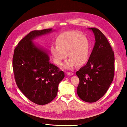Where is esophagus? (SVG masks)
<instances>
[{"instance_id": "obj_1", "label": "esophagus", "mask_w": 127, "mask_h": 127, "mask_svg": "<svg viewBox=\"0 0 127 127\" xmlns=\"http://www.w3.org/2000/svg\"><path fill=\"white\" fill-rule=\"evenodd\" d=\"M67 74L69 76H71L74 74H73V72H67Z\"/></svg>"}]
</instances>
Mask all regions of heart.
Masks as SVG:
<instances>
[{"instance_id":"heart-1","label":"heart","mask_w":127,"mask_h":127,"mask_svg":"<svg viewBox=\"0 0 127 127\" xmlns=\"http://www.w3.org/2000/svg\"><path fill=\"white\" fill-rule=\"evenodd\" d=\"M56 45L50 47V52L55 63L59 66L68 57L69 59L64 64L70 69L76 65L82 66L88 60L91 49L90 41L77 31H70L61 33L56 40Z\"/></svg>"}]
</instances>
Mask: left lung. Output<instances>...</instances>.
Returning a JSON list of instances; mask_svg holds the SVG:
<instances>
[{"label":"left lung","instance_id":"obj_1","mask_svg":"<svg viewBox=\"0 0 127 127\" xmlns=\"http://www.w3.org/2000/svg\"><path fill=\"white\" fill-rule=\"evenodd\" d=\"M94 34L95 43L87 63L76 72L79 79L77 89L83 101L93 103L105 94L114 72V55L108 40L96 28H88Z\"/></svg>","mask_w":127,"mask_h":127}]
</instances>
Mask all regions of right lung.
<instances>
[{
    "instance_id": "obj_1",
    "label": "right lung",
    "mask_w": 127,
    "mask_h": 127,
    "mask_svg": "<svg viewBox=\"0 0 127 127\" xmlns=\"http://www.w3.org/2000/svg\"><path fill=\"white\" fill-rule=\"evenodd\" d=\"M52 31V29L33 31L14 50L13 68L17 85L27 98L39 105L47 104L56 97L64 77L63 71L50 62L47 51L33 42Z\"/></svg>"
}]
</instances>
